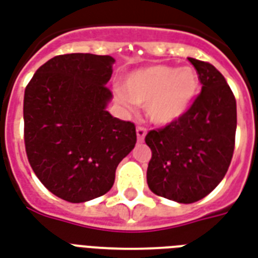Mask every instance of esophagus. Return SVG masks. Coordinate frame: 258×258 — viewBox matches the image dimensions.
Instances as JSON below:
<instances>
[{
	"instance_id": "34e87169",
	"label": "esophagus",
	"mask_w": 258,
	"mask_h": 258,
	"mask_svg": "<svg viewBox=\"0 0 258 258\" xmlns=\"http://www.w3.org/2000/svg\"><path fill=\"white\" fill-rule=\"evenodd\" d=\"M145 135H146V128H144V127H137V137H138L139 142H144Z\"/></svg>"
}]
</instances>
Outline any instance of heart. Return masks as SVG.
<instances>
[{"label":"heart","mask_w":258,"mask_h":258,"mask_svg":"<svg viewBox=\"0 0 258 258\" xmlns=\"http://www.w3.org/2000/svg\"><path fill=\"white\" fill-rule=\"evenodd\" d=\"M200 91V76L192 67H142L124 76L123 89L114 90L116 98L125 108L145 105L148 119L158 125H168L187 113Z\"/></svg>","instance_id":"1"}]
</instances>
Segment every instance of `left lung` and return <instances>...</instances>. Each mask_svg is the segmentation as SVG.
Instances as JSON below:
<instances>
[{
  "label": "left lung",
  "instance_id": "1",
  "mask_svg": "<svg viewBox=\"0 0 258 258\" xmlns=\"http://www.w3.org/2000/svg\"><path fill=\"white\" fill-rule=\"evenodd\" d=\"M202 89L182 119L149 131V188L179 204L200 201L223 180L234 153L236 101L224 76L205 61L190 58Z\"/></svg>",
  "mask_w": 258,
  "mask_h": 258
}]
</instances>
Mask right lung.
<instances>
[{
    "mask_svg": "<svg viewBox=\"0 0 258 258\" xmlns=\"http://www.w3.org/2000/svg\"><path fill=\"white\" fill-rule=\"evenodd\" d=\"M114 58L90 53L56 56L24 91V144L42 184L79 204L112 188L119 163L137 144L135 125L106 110Z\"/></svg>",
    "mask_w": 258,
    "mask_h": 258,
    "instance_id": "add662e5",
    "label": "right lung"
}]
</instances>
